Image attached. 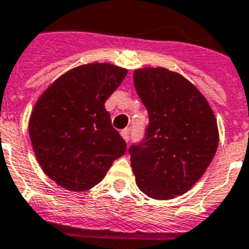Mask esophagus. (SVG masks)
<instances>
[{"label":"esophagus","instance_id":"esophagus-1","mask_svg":"<svg viewBox=\"0 0 249 249\" xmlns=\"http://www.w3.org/2000/svg\"><path fill=\"white\" fill-rule=\"evenodd\" d=\"M121 137L124 138L125 142H128L129 141V129H124V130H121Z\"/></svg>","mask_w":249,"mask_h":249}]
</instances>
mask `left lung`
Instances as JSON below:
<instances>
[{
  "mask_svg": "<svg viewBox=\"0 0 249 249\" xmlns=\"http://www.w3.org/2000/svg\"><path fill=\"white\" fill-rule=\"evenodd\" d=\"M133 80L150 119L146 140L129 148L133 173L142 193L169 200L187 193L214 158L217 120L204 95L177 72L138 68Z\"/></svg>",
  "mask_w": 249,
  "mask_h": 249,
  "instance_id": "8db88e82",
  "label": "left lung"
}]
</instances>
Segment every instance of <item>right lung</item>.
<instances>
[{
    "mask_svg": "<svg viewBox=\"0 0 249 249\" xmlns=\"http://www.w3.org/2000/svg\"><path fill=\"white\" fill-rule=\"evenodd\" d=\"M126 73L111 63L83 64L37 99L28 123L31 143L41 169L63 189L90 190L126 151L105 108Z\"/></svg>",
    "mask_w": 249,
    "mask_h": 249,
    "instance_id": "obj_1",
    "label": "right lung"
}]
</instances>
